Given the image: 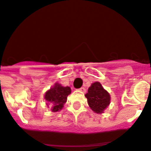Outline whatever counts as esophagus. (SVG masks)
<instances>
[{"instance_id":"esophagus-1","label":"esophagus","mask_w":151,"mask_h":151,"mask_svg":"<svg viewBox=\"0 0 151 151\" xmlns=\"http://www.w3.org/2000/svg\"><path fill=\"white\" fill-rule=\"evenodd\" d=\"M79 90H80V92H82V93H85V91H86V90H85V88H81L79 89Z\"/></svg>"}]
</instances>
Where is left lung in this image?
Listing matches in <instances>:
<instances>
[{"label": "left lung", "mask_w": 151, "mask_h": 151, "mask_svg": "<svg viewBox=\"0 0 151 151\" xmlns=\"http://www.w3.org/2000/svg\"><path fill=\"white\" fill-rule=\"evenodd\" d=\"M90 109L96 114H103L111 103V96L99 82H96L88 88L85 95Z\"/></svg>", "instance_id": "1"}]
</instances>
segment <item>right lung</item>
Wrapping results in <instances>:
<instances>
[{"label": "right lung", "instance_id": "obj_1", "mask_svg": "<svg viewBox=\"0 0 151 151\" xmlns=\"http://www.w3.org/2000/svg\"><path fill=\"white\" fill-rule=\"evenodd\" d=\"M71 93L70 87H63L56 82L52 88L45 92L44 99L46 101L47 107L50 106L52 111L57 112L63 109V105L67 101V96Z\"/></svg>", "mask_w": 151, "mask_h": 151}]
</instances>
